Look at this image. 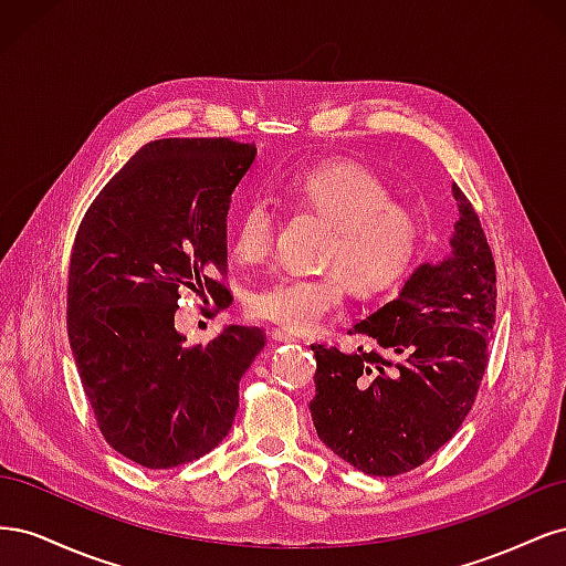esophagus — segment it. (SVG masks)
<instances>
[{
  "label": "esophagus",
  "mask_w": 566,
  "mask_h": 566,
  "mask_svg": "<svg viewBox=\"0 0 566 566\" xmlns=\"http://www.w3.org/2000/svg\"><path fill=\"white\" fill-rule=\"evenodd\" d=\"M271 339L273 342H297V337L293 333H285V331H273Z\"/></svg>",
  "instance_id": "esophagus-1"
}]
</instances>
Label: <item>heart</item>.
<instances>
[{
	"mask_svg": "<svg viewBox=\"0 0 566 566\" xmlns=\"http://www.w3.org/2000/svg\"><path fill=\"white\" fill-rule=\"evenodd\" d=\"M297 208L333 224L323 276H287L254 285L248 312L256 321L290 333H312L337 314L347 300V281L358 295H378L397 285L413 266L422 224L420 217L397 202L391 188L370 169L354 163H331L302 169L283 184ZM279 233V214L266 198H250L238 210L229 250L238 262L254 264L271 254Z\"/></svg>",
	"mask_w": 566,
	"mask_h": 566,
	"instance_id": "heart-1",
	"label": "heart"
}]
</instances>
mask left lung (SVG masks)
<instances>
[{
	"instance_id": "left-lung-1",
	"label": "left lung",
	"mask_w": 566,
	"mask_h": 566,
	"mask_svg": "<svg viewBox=\"0 0 566 566\" xmlns=\"http://www.w3.org/2000/svg\"><path fill=\"white\" fill-rule=\"evenodd\" d=\"M458 205L451 256L420 264L397 300L349 335L375 347L347 354L312 345L318 439L373 476L420 468L472 410L489 366L495 323V262L472 202L453 184Z\"/></svg>"
}]
</instances>
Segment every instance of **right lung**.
<instances>
[{
    "label": "right lung",
    "mask_w": 566,
    "mask_h": 566,
    "mask_svg": "<svg viewBox=\"0 0 566 566\" xmlns=\"http://www.w3.org/2000/svg\"><path fill=\"white\" fill-rule=\"evenodd\" d=\"M254 144L158 139L101 188L67 269V339L101 434L148 470L210 453L231 430L238 382L264 349L252 325L208 345L175 328L184 290L224 310L227 214Z\"/></svg>",
    "instance_id": "1"
}]
</instances>
